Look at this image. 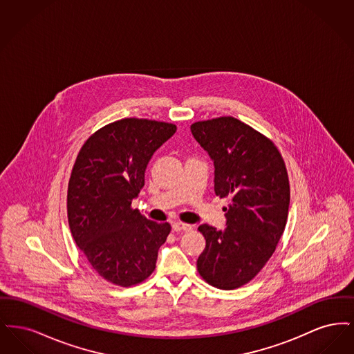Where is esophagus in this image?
<instances>
[{"instance_id":"1","label":"esophagus","mask_w":354,"mask_h":354,"mask_svg":"<svg viewBox=\"0 0 354 354\" xmlns=\"http://www.w3.org/2000/svg\"><path fill=\"white\" fill-rule=\"evenodd\" d=\"M172 230H174L175 232H182V231L188 232V231L192 230V225L185 224V223H182V221H178V223H174V224H172Z\"/></svg>"}]
</instances>
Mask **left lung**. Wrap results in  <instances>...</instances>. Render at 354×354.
Segmentation results:
<instances>
[{"label": "left lung", "mask_w": 354, "mask_h": 354, "mask_svg": "<svg viewBox=\"0 0 354 354\" xmlns=\"http://www.w3.org/2000/svg\"><path fill=\"white\" fill-rule=\"evenodd\" d=\"M215 165V194L230 198L224 231L202 224L205 248L196 261L203 280L236 289L263 270L284 234L290 188L286 162L266 135L234 117L191 124Z\"/></svg>", "instance_id": "obj_1"}]
</instances>
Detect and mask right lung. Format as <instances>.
Segmentation results:
<instances>
[{"instance_id":"obj_1","label":"right lung","mask_w":354,"mask_h":354,"mask_svg":"<svg viewBox=\"0 0 354 354\" xmlns=\"http://www.w3.org/2000/svg\"><path fill=\"white\" fill-rule=\"evenodd\" d=\"M176 126L124 118L87 138L68 185V227L78 248L101 277L136 286L153 270L171 225L146 219L131 207L145 185V171Z\"/></svg>"}]
</instances>
